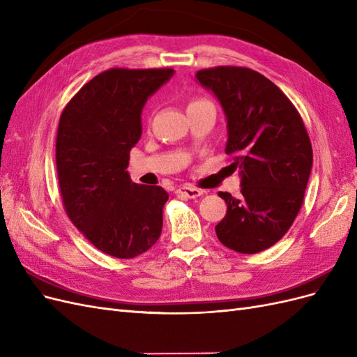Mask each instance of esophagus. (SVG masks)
<instances>
[{
    "mask_svg": "<svg viewBox=\"0 0 357 357\" xmlns=\"http://www.w3.org/2000/svg\"><path fill=\"white\" fill-rule=\"evenodd\" d=\"M177 195H181V197H186V198H198L202 195V190L198 189V188H192V186H183L180 189H177Z\"/></svg>",
    "mask_w": 357,
    "mask_h": 357,
    "instance_id": "34e87169",
    "label": "esophagus"
}]
</instances>
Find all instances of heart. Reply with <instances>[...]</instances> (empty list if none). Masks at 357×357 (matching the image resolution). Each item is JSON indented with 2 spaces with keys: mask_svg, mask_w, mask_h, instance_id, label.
Segmentation results:
<instances>
[{
  "mask_svg": "<svg viewBox=\"0 0 357 357\" xmlns=\"http://www.w3.org/2000/svg\"><path fill=\"white\" fill-rule=\"evenodd\" d=\"M205 104H211V102L207 101V100H202V98H193V100H190V102L188 105V110L197 109V107H201V105H205Z\"/></svg>",
  "mask_w": 357,
  "mask_h": 357,
  "instance_id": "heart-1",
  "label": "heart"
}]
</instances>
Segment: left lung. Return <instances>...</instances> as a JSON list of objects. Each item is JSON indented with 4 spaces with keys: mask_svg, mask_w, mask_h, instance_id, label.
Segmentation results:
<instances>
[{
    "mask_svg": "<svg viewBox=\"0 0 357 357\" xmlns=\"http://www.w3.org/2000/svg\"><path fill=\"white\" fill-rule=\"evenodd\" d=\"M223 107L228 121L225 152L240 168L241 195L215 225L219 241L244 255L264 252L282 240L304 201L312 147L302 117L282 89L245 67H214L197 73Z\"/></svg>",
    "mask_w": 357,
    "mask_h": 357,
    "instance_id": "obj_1",
    "label": "left lung"
}]
</instances>
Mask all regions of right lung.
<instances>
[{
	"instance_id": "1",
	"label": "right lung",
	"mask_w": 357,
	"mask_h": 357,
	"mask_svg": "<svg viewBox=\"0 0 357 357\" xmlns=\"http://www.w3.org/2000/svg\"><path fill=\"white\" fill-rule=\"evenodd\" d=\"M172 74V68L102 71L73 96L59 119L63 208L98 250L117 259L147 252L162 231L167 190L132 183L126 168L142 137L143 107Z\"/></svg>"
}]
</instances>
